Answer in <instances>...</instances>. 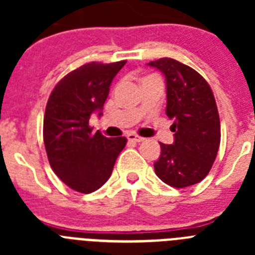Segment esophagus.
I'll list each match as a JSON object with an SVG mask.
<instances>
[{
  "instance_id": "1",
  "label": "esophagus",
  "mask_w": 255,
  "mask_h": 255,
  "mask_svg": "<svg viewBox=\"0 0 255 255\" xmlns=\"http://www.w3.org/2000/svg\"><path fill=\"white\" fill-rule=\"evenodd\" d=\"M128 139H129L130 141H135V143H140V141L144 140V138H141V136H139V135L134 134V132H130V134H128Z\"/></svg>"
}]
</instances>
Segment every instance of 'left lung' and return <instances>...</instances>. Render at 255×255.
<instances>
[{"label": "left lung", "mask_w": 255, "mask_h": 255, "mask_svg": "<svg viewBox=\"0 0 255 255\" xmlns=\"http://www.w3.org/2000/svg\"><path fill=\"white\" fill-rule=\"evenodd\" d=\"M166 78V115L173 121L172 144H161L155 175L167 185L186 188L208 175L220 148L221 126L211 87L194 69L173 58L149 62Z\"/></svg>", "instance_id": "1"}]
</instances>
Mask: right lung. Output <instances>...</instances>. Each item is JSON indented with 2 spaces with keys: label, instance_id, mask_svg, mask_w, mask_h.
<instances>
[{
  "label": "right lung",
  "instance_id": "1",
  "mask_svg": "<svg viewBox=\"0 0 255 255\" xmlns=\"http://www.w3.org/2000/svg\"><path fill=\"white\" fill-rule=\"evenodd\" d=\"M126 61L91 62L62 78L48 98L43 140L52 170L79 193H93L110 179L126 145L125 136L106 138L93 132L89 119L102 116L110 85Z\"/></svg>",
  "mask_w": 255,
  "mask_h": 255
}]
</instances>
